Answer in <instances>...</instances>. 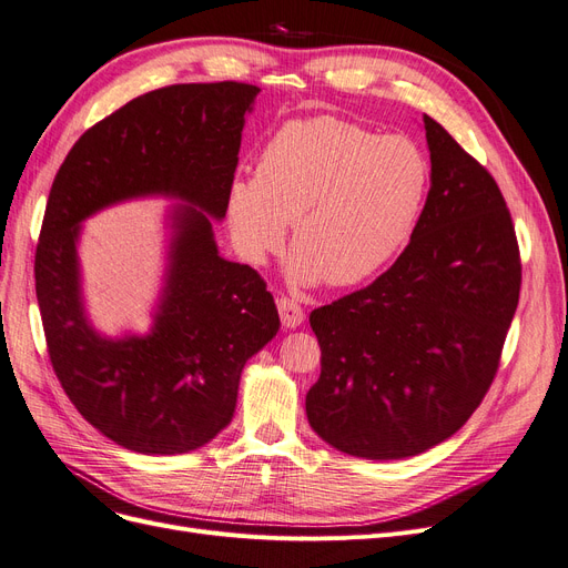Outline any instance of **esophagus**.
Here are the masks:
<instances>
[{
	"instance_id": "esophagus-1",
	"label": "esophagus",
	"mask_w": 568,
	"mask_h": 568,
	"mask_svg": "<svg viewBox=\"0 0 568 568\" xmlns=\"http://www.w3.org/2000/svg\"><path fill=\"white\" fill-rule=\"evenodd\" d=\"M277 310H280V320H282L284 328H298V326H303L305 312L293 298H280L277 301Z\"/></svg>"
}]
</instances>
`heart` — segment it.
<instances>
[{"label": "heart", "mask_w": 568, "mask_h": 568, "mask_svg": "<svg viewBox=\"0 0 568 568\" xmlns=\"http://www.w3.org/2000/svg\"><path fill=\"white\" fill-rule=\"evenodd\" d=\"M428 184L430 165L413 140L333 116L293 121L263 149L254 181L231 186V235L261 265L291 223V282L352 286L377 275L413 237Z\"/></svg>", "instance_id": "obj_1"}]
</instances>
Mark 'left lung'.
Wrapping results in <instances>:
<instances>
[{"label": "left lung", "mask_w": 568, "mask_h": 568, "mask_svg": "<svg viewBox=\"0 0 568 568\" xmlns=\"http://www.w3.org/2000/svg\"><path fill=\"white\" fill-rule=\"evenodd\" d=\"M430 189L410 244L371 286L310 314L314 434L392 462L455 436L496 375L519 298L513 219L494 176L424 116Z\"/></svg>", "instance_id": "obj_1"}]
</instances>
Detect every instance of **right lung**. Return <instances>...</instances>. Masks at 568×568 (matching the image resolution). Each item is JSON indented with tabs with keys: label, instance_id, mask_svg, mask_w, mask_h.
I'll return each mask as SVG.
<instances>
[{
	"label": "right lung",
	"instance_id": "right-lung-1",
	"mask_svg": "<svg viewBox=\"0 0 568 568\" xmlns=\"http://www.w3.org/2000/svg\"><path fill=\"white\" fill-rule=\"evenodd\" d=\"M261 88L181 83L134 98L81 134L43 214L34 280L53 371L85 422L140 455H184L231 424L244 363L280 331L265 282L219 254L244 116ZM140 196L166 215L164 286L146 334L111 338L89 322L80 225Z\"/></svg>",
	"mask_w": 568,
	"mask_h": 568
}]
</instances>
